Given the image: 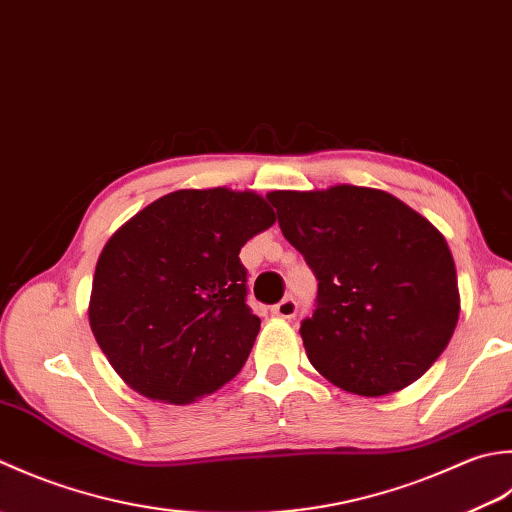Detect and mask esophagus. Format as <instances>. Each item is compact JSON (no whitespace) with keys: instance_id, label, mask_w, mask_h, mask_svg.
Wrapping results in <instances>:
<instances>
[{"instance_id":"esophagus-1","label":"esophagus","mask_w":512,"mask_h":512,"mask_svg":"<svg viewBox=\"0 0 512 512\" xmlns=\"http://www.w3.org/2000/svg\"><path fill=\"white\" fill-rule=\"evenodd\" d=\"M271 314L278 316V318H285L291 320L298 314V302L294 298H283L278 302V305L271 307Z\"/></svg>"}]
</instances>
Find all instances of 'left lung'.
Here are the masks:
<instances>
[{
    "mask_svg": "<svg viewBox=\"0 0 512 512\" xmlns=\"http://www.w3.org/2000/svg\"><path fill=\"white\" fill-rule=\"evenodd\" d=\"M267 201L318 280L316 311L300 325L314 369L367 398L422 378L460 318L444 236L400 198L373 187L278 190Z\"/></svg>",
    "mask_w": 512,
    "mask_h": 512,
    "instance_id": "obj_1",
    "label": "left lung"
}]
</instances>
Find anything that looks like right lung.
<instances>
[{
    "mask_svg": "<svg viewBox=\"0 0 512 512\" xmlns=\"http://www.w3.org/2000/svg\"><path fill=\"white\" fill-rule=\"evenodd\" d=\"M276 223L256 192L179 190L143 207L97 260L90 327L112 369L150 400L221 389L254 347L241 247Z\"/></svg>",
    "mask_w": 512,
    "mask_h": 512,
    "instance_id": "add662e5",
    "label": "right lung"
}]
</instances>
